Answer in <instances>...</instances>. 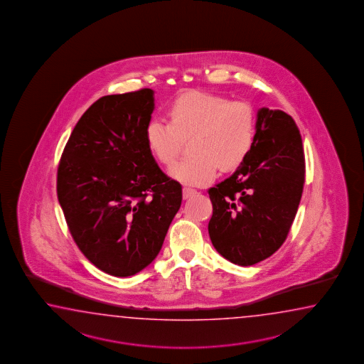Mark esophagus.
<instances>
[{
  "label": "esophagus",
  "instance_id": "obj_1",
  "mask_svg": "<svg viewBox=\"0 0 364 364\" xmlns=\"http://www.w3.org/2000/svg\"><path fill=\"white\" fill-rule=\"evenodd\" d=\"M196 193H198V191H196L195 188L183 187V199H188V198H191V196H193Z\"/></svg>",
  "mask_w": 364,
  "mask_h": 364
}]
</instances>
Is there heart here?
Listing matches in <instances>:
<instances>
[{
  "mask_svg": "<svg viewBox=\"0 0 364 364\" xmlns=\"http://www.w3.org/2000/svg\"><path fill=\"white\" fill-rule=\"evenodd\" d=\"M169 122L148 121L144 138L149 152L164 166L178 159L183 140L191 155L173 166L171 176L185 185H207L220 168L234 171L246 160L255 139L256 116L246 101L187 91L171 101Z\"/></svg>",
  "mask_w": 364,
  "mask_h": 364,
  "instance_id": "1",
  "label": "heart"
}]
</instances>
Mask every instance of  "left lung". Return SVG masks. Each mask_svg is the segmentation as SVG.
I'll list each match as a JSON object with an SVG mask.
<instances>
[{
	"mask_svg": "<svg viewBox=\"0 0 364 364\" xmlns=\"http://www.w3.org/2000/svg\"><path fill=\"white\" fill-rule=\"evenodd\" d=\"M302 138L282 110L257 112L254 144L229 178L210 187L212 245L229 262L248 267L287 240L304 185Z\"/></svg>",
	"mask_w": 364,
	"mask_h": 364,
	"instance_id": "left-lung-1",
	"label": "left lung"
}]
</instances>
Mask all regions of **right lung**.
<instances>
[{"label": "right lung", "instance_id": "1", "mask_svg": "<svg viewBox=\"0 0 364 364\" xmlns=\"http://www.w3.org/2000/svg\"><path fill=\"white\" fill-rule=\"evenodd\" d=\"M154 91L108 95L75 124L57 171V196L73 240L100 271L127 277L163 247L182 203V186L164 174L144 130Z\"/></svg>", "mask_w": 364, "mask_h": 364}]
</instances>
